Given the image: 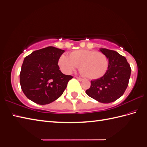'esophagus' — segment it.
Here are the masks:
<instances>
[{"label":"esophagus","instance_id":"obj_1","mask_svg":"<svg viewBox=\"0 0 147 147\" xmlns=\"http://www.w3.org/2000/svg\"><path fill=\"white\" fill-rule=\"evenodd\" d=\"M76 79H77V80H79V81H82V80H83V79H82V78H80V77H76Z\"/></svg>","mask_w":147,"mask_h":147}]
</instances>
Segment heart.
<instances>
[{
  "instance_id": "obj_1",
  "label": "heart",
  "mask_w": 147,
  "mask_h": 147,
  "mask_svg": "<svg viewBox=\"0 0 147 147\" xmlns=\"http://www.w3.org/2000/svg\"><path fill=\"white\" fill-rule=\"evenodd\" d=\"M60 70L70 74L79 65L80 73L89 79H98L106 74L109 66L107 57L99 51L89 50H77L71 51L69 57L60 55L58 60Z\"/></svg>"
}]
</instances>
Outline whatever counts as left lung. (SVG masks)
<instances>
[{
	"mask_svg": "<svg viewBox=\"0 0 147 147\" xmlns=\"http://www.w3.org/2000/svg\"><path fill=\"white\" fill-rule=\"evenodd\" d=\"M99 50L109 60L108 68L102 77L91 80L90 87L86 92L98 102L110 103L125 92L131 70L126 58L118 52L102 48Z\"/></svg>",
	"mask_w": 147,
	"mask_h": 147,
	"instance_id": "obj_1",
	"label": "left lung"
}]
</instances>
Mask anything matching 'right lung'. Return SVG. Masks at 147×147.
<instances>
[{"label":"right lung","mask_w":147,"mask_h":147,"mask_svg":"<svg viewBox=\"0 0 147 147\" xmlns=\"http://www.w3.org/2000/svg\"><path fill=\"white\" fill-rule=\"evenodd\" d=\"M65 50L48 47L34 51L24 58L20 72L22 92L40 105L50 104L62 95L73 78L60 70L58 60Z\"/></svg>","instance_id":"add662e5"}]
</instances>
